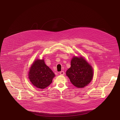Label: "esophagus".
Masks as SVG:
<instances>
[{"label":"esophagus","instance_id":"1","mask_svg":"<svg viewBox=\"0 0 120 120\" xmlns=\"http://www.w3.org/2000/svg\"><path fill=\"white\" fill-rule=\"evenodd\" d=\"M60 74L61 75H64V74H65V72H64V71H61L60 72Z\"/></svg>","mask_w":120,"mask_h":120}]
</instances>
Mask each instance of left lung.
Instances as JSON below:
<instances>
[{"mask_svg":"<svg viewBox=\"0 0 120 120\" xmlns=\"http://www.w3.org/2000/svg\"><path fill=\"white\" fill-rule=\"evenodd\" d=\"M71 65L66 71V75L72 84L79 88L89 84L93 77V69L84 57L74 56L71 60Z\"/></svg>","mask_w":120,"mask_h":120,"instance_id":"left-lung-1","label":"left lung"}]
</instances>
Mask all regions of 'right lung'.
<instances>
[{
  "instance_id": "obj_1",
  "label": "right lung",
  "mask_w": 120,
  "mask_h": 120,
  "mask_svg": "<svg viewBox=\"0 0 120 120\" xmlns=\"http://www.w3.org/2000/svg\"><path fill=\"white\" fill-rule=\"evenodd\" d=\"M55 76L54 72L45 65L44 59H36L28 72V78L31 83L41 89L48 87Z\"/></svg>"
}]
</instances>
